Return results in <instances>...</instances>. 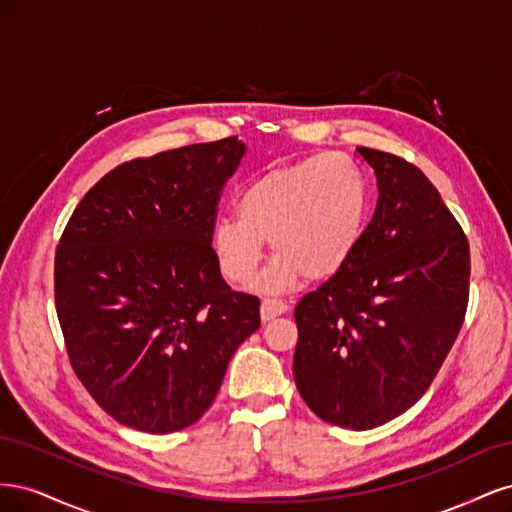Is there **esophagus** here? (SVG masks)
<instances>
[{
	"label": "esophagus",
	"instance_id": "1",
	"mask_svg": "<svg viewBox=\"0 0 512 512\" xmlns=\"http://www.w3.org/2000/svg\"><path fill=\"white\" fill-rule=\"evenodd\" d=\"M286 312H288V305L284 301H280V299H265V301H262V305H260V318L265 320V322L273 320L277 316H282Z\"/></svg>",
	"mask_w": 512,
	"mask_h": 512
}]
</instances>
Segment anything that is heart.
I'll use <instances>...</instances> for the list:
<instances>
[{
  "label": "heart",
  "instance_id": "b5f03b06",
  "mask_svg": "<svg viewBox=\"0 0 512 512\" xmlns=\"http://www.w3.org/2000/svg\"><path fill=\"white\" fill-rule=\"evenodd\" d=\"M367 183L352 160L314 156L271 166L245 185L237 211L215 220L211 245L228 282L256 273L265 241L277 254L260 286L284 290L307 280H331L361 243L367 222Z\"/></svg>",
  "mask_w": 512,
  "mask_h": 512
}]
</instances>
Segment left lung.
I'll use <instances>...</instances> for the list:
<instances>
[{
    "mask_svg": "<svg viewBox=\"0 0 512 512\" xmlns=\"http://www.w3.org/2000/svg\"><path fill=\"white\" fill-rule=\"evenodd\" d=\"M378 205L348 265L294 307L292 374L316 416L374 429L425 395L470 297V243L408 160L359 147Z\"/></svg>",
    "mask_w": 512,
    "mask_h": 512,
    "instance_id": "obj_1",
    "label": "left lung"
}]
</instances>
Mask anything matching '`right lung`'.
<instances>
[{"label": "right lung", "instance_id": "obj_1", "mask_svg": "<svg viewBox=\"0 0 512 512\" xmlns=\"http://www.w3.org/2000/svg\"><path fill=\"white\" fill-rule=\"evenodd\" d=\"M237 136L123 162L91 188L55 252L68 359L96 404L145 433L190 427L218 395L260 301L232 290L211 247Z\"/></svg>", "mask_w": 512, "mask_h": 512}]
</instances>
